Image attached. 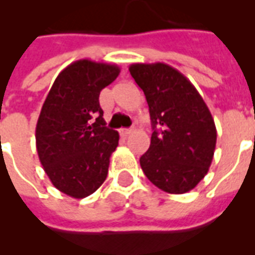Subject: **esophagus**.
Listing matches in <instances>:
<instances>
[{
    "label": "esophagus",
    "mask_w": 255,
    "mask_h": 255,
    "mask_svg": "<svg viewBox=\"0 0 255 255\" xmlns=\"http://www.w3.org/2000/svg\"><path fill=\"white\" fill-rule=\"evenodd\" d=\"M131 128H122V129H120V135L122 136H128L129 135V133H131Z\"/></svg>",
    "instance_id": "34e87169"
}]
</instances>
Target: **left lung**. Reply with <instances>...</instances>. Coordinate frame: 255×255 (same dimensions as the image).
<instances>
[{
  "mask_svg": "<svg viewBox=\"0 0 255 255\" xmlns=\"http://www.w3.org/2000/svg\"><path fill=\"white\" fill-rule=\"evenodd\" d=\"M129 73L145 95L153 129L141 169L164 192L186 193L213 160L217 131L209 108L196 87L165 63H133Z\"/></svg>",
  "mask_w": 255,
  "mask_h": 255,
  "instance_id": "obj_1",
  "label": "left lung"
}]
</instances>
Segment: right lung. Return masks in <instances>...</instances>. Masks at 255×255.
<instances>
[{
  "mask_svg": "<svg viewBox=\"0 0 255 255\" xmlns=\"http://www.w3.org/2000/svg\"><path fill=\"white\" fill-rule=\"evenodd\" d=\"M120 73L116 65L81 59L62 70L35 128L39 161L62 193L85 198L104 182L119 133L106 127L100 91Z\"/></svg>",
  "mask_w": 255,
  "mask_h": 255,
  "instance_id": "1",
  "label": "right lung"
}]
</instances>
